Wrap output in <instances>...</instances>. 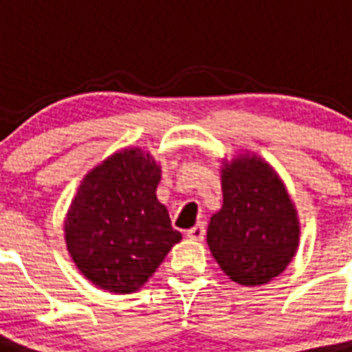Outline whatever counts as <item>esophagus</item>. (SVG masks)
<instances>
[{
    "instance_id": "34e87169",
    "label": "esophagus",
    "mask_w": 352,
    "mask_h": 352,
    "mask_svg": "<svg viewBox=\"0 0 352 352\" xmlns=\"http://www.w3.org/2000/svg\"><path fill=\"white\" fill-rule=\"evenodd\" d=\"M204 234H206V227L199 223V225H195L193 229L187 230V238H191L195 242H202L204 240Z\"/></svg>"
}]
</instances>
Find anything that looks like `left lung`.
Listing matches in <instances>:
<instances>
[{
  "instance_id": "8db88e82",
  "label": "left lung",
  "mask_w": 352,
  "mask_h": 352,
  "mask_svg": "<svg viewBox=\"0 0 352 352\" xmlns=\"http://www.w3.org/2000/svg\"><path fill=\"white\" fill-rule=\"evenodd\" d=\"M221 179L223 206L208 225L210 251L236 283H268L296 253V210L278 174L261 159H236L225 165Z\"/></svg>"
}]
</instances>
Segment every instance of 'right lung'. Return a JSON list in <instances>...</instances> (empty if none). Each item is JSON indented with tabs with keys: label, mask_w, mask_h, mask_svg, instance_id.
I'll list each match as a JSON object with an SVG mask.
<instances>
[{
	"label": "right lung",
	"mask_w": 352,
	"mask_h": 352,
	"mask_svg": "<svg viewBox=\"0 0 352 352\" xmlns=\"http://www.w3.org/2000/svg\"><path fill=\"white\" fill-rule=\"evenodd\" d=\"M159 178L150 155L125 150L95 166L78 187L65 221L67 250L104 291L140 289L182 240L155 197Z\"/></svg>",
	"instance_id": "obj_1"
}]
</instances>
